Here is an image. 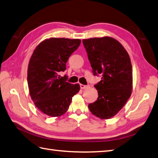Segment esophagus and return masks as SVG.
Here are the masks:
<instances>
[{
  "label": "esophagus",
  "mask_w": 158,
  "mask_h": 158,
  "mask_svg": "<svg viewBox=\"0 0 158 158\" xmlns=\"http://www.w3.org/2000/svg\"><path fill=\"white\" fill-rule=\"evenodd\" d=\"M80 87H81V89H87V88L88 87V86L84 85H83V84H80Z\"/></svg>",
  "instance_id": "1"
}]
</instances>
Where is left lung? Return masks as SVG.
<instances>
[{"instance_id": "1", "label": "left lung", "mask_w": 158, "mask_h": 158, "mask_svg": "<svg viewBox=\"0 0 158 158\" xmlns=\"http://www.w3.org/2000/svg\"><path fill=\"white\" fill-rule=\"evenodd\" d=\"M83 43L94 75H102L95 85L98 100L88 107L100 119H110L123 108L132 94L129 55L118 40L109 36L84 39Z\"/></svg>"}]
</instances>
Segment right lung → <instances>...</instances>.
Returning a JSON list of instances; mask_svg holds the SVG:
<instances>
[{"mask_svg":"<svg viewBox=\"0 0 158 158\" xmlns=\"http://www.w3.org/2000/svg\"><path fill=\"white\" fill-rule=\"evenodd\" d=\"M79 39L50 38L34 50L27 69L29 95L35 106L45 114L59 117L68 110L72 98L80 90L79 84L66 82L59 73L81 44Z\"/></svg>","mask_w":158,"mask_h":158,"instance_id":"right-lung-1","label":"right lung"}]
</instances>
